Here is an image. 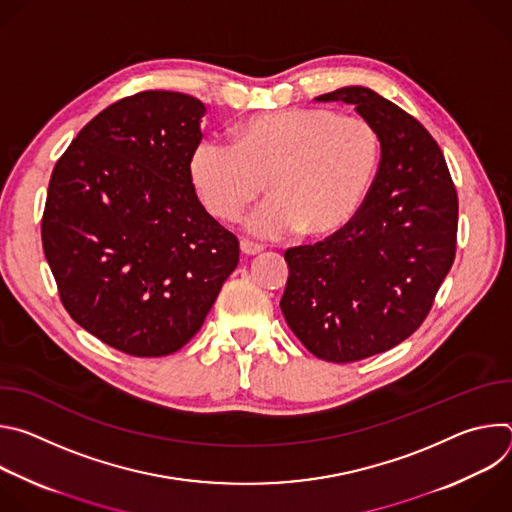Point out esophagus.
I'll list each match as a JSON object with an SVG mask.
<instances>
[{
	"instance_id": "1",
	"label": "esophagus",
	"mask_w": 512,
	"mask_h": 512,
	"mask_svg": "<svg viewBox=\"0 0 512 512\" xmlns=\"http://www.w3.org/2000/svg\"><path fill=\"white\" fill-rule=\"evenodd\" d=\"M263 251L261 245L257 243H251V241H241V253L243 255H259Z\"/></svg>"
}]
</instances>
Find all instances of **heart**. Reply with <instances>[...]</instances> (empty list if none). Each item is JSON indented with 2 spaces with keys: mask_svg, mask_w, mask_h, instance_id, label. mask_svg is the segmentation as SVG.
Instances as JSON below:
<instances>
[{
  "mask_svg": "<svg viewBox=\"0 0 512 512\" xmlns=\"http://www.w3.org/2000/svg\"><path fill=\"white\" fill-rule=\"evenodd\" d=\"M379 160L381 141L369 119L300 107L251 117L237 129V145L198 141L188 172L206 210L221 221H237L267 180L271 198L245 221L255 237H328L367 200Z\"/></svg>",
  "mask_w": 512,
  "mask_h": 512,
  "instance_id": "obj_1",
  "label": "heart"
}]
</instances>
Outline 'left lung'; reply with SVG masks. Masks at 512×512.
<instances>
[{
	"label": "left lung",
	"instance_id": "1",
	"mask_svg": "<svg viewBox=\"0 0 512 512\" xmlns=\"http://www.w3.org/2000/svg\"><path fill=\"white\" fill-rule=\"evenodd\" d=\"M369 119L381 141L371 192L332 237L285 251L279 302L287 326L328 362L381 354L425 320L452 269L458 194L440 145L409 113L367 87L316 97Z\"/></svg>",
	"mask_w": 512,
	"mask_h": 512
}]
</instances>
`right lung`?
Masks as SVG:
<instances>
[{
    "instance_id": "obj_1",
    "label": "right lung",
    "mask_w": 512,
    "mask_h": 512,
    "mask_svg": "<svg viewBox=\"0 0 512 512\" xmlns=\"http://www.w3.org/2000/svg\"><path fill=\"white\" fill-rule=\"evenodd\" d=\"M204 113L184 93L125 97L79 131L48 184L42 245L62 306L131 356L180 350L239 263L188 172Z\"/></svg>"
}]
</instances>
